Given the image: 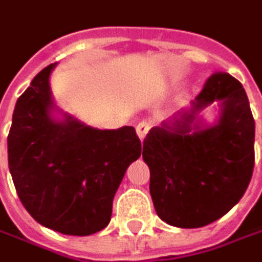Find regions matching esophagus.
Segmentation results:
<instances>
[{
  "instance_id": "esophagus-1",
  "label": "esophagus",
  "mask_w": 262,
  "mask_h": 262,
  "mask_svg": "<svg viewBox=\"0 0 262 262\" xmlns=\"http://www.w3.org/2000/svg\"><path fill=\"white\" fill-rule=\"evenodd\" d=\"M149 129H151V124H149L148 121H145V120H142V121H139L138 126H136V133H138V136H139L141 139H144Z\"/></svg>"
}]
</instances>
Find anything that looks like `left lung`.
Instances as JSON below:
<instances>
[{
  "label": "left lung",
  "mask_w": 262,
  "mask_h": 262,
  "mask_svg": "<svg viewBox=\"0 0 262 262\" xmlns=\"http://www.w3.org/2000/svg\"><path fill=\"white\" fill-rule=\"evenodd\" d=\"M215 100L222 102V118L203 129L195 116ZM178 114L172 124L146 133L142 157L157 215L179 228H199L224 216L246 191L255 121L243 85L225 72L210 75L191 110Z\"/></svg>",
  "instance_id": "obj_1"
}]
</instances>
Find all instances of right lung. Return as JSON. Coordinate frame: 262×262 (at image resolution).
<instances>
[{
    "mask_svg": "<svg viewBox=\"0 0 262 262\" xmlns=\"http://www.w3.org/2000/svg\"><path fill=\"white\" fill-rule=\"evenodd\" d=\"M39 71L16 102L8 132V167L17 195L41 225L89 236L111 220L113 200L129 164L141 156L132 126L99 130L67 117H50L49 77Z\"/></svg>",
    "mask_w": 262,
    "mask_h": 262,
    "instance_id": "1",
    "label": "right lung"
}]
</instances>
